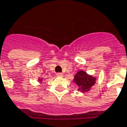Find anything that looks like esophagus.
I'll use <instances>...</instances> for the list:
<instances>
[{
    "label": "esophagus",
    "instance_id": "obj_1",
    "mask_svg": "<svg viewBox=\"0 0 127 127\" xmlns=\"http://www.w3.org/2000/svg\"><path fill=\"white\" fill-rule=\"evenodd\" d=\"M56 76H58V77H60V76H63V73H61V72H58L56 73Z\"/></svg>",
    "mask_w": 127,
    "mask_h": 127
}]
</instances>
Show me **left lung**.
<instances>
[{
    "label": "left lung",
    "mask_w": 127,
    "mask_h": 127,
    "mask_svg": "<svg viewBox=\"0 0 127 127\" xmlns=\"http://www.w3.org/2000/svg\"><path fill=\"white\" fill-rule=\"evenodd\" d=\"M74 81L78 85V90L81 92H86L91 88L95 83L96 79L92 76H89L83 71H79L74 76Z\"/></svg>",
    "instance_id": "left-lung-1"
}]
</instances>
